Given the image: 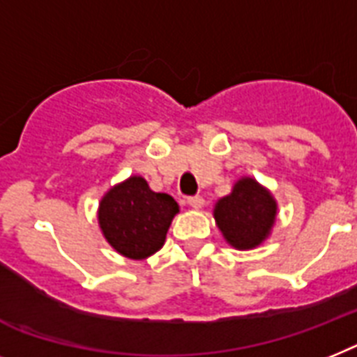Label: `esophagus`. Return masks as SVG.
<instances>
[{"label": "esophagus", "mask_w": 357, "mask_h": 357, "mask_svg": "<svg viewBox=\"0 0 357 357\" xmlns=\"http://www.w3.org/2000/svg\"><path fill=\"white\" fill-rule=\"evenodd\" d=\"M188 204H190L193 210H200V208L204 206V199H202V197H199V195L190 197V199H188Z\"/></svg>", "instance_id": "34e87169"}]
</instances>
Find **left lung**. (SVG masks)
<instances>
[{"instance_id":"8db88e82","label":"left lung","mask_w":357,"mask_h":357,"mask_svg":"<svg viewBox=\"0 0 357 357\" xmlns=\"http://www.w3.org/2000/svg\"><path fill=\"white\" fill-rule=\"evenodd\" d=\"M213 219L231 248L253 250L272 234L278 220V200L253 176H241L229 195L215 202Z\"/></svg>"}]
</instances>
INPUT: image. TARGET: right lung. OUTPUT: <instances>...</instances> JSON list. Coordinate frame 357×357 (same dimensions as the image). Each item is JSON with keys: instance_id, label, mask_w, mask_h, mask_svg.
Here are the masks:
<instances>
[{"instance_id": "obj_1", "label": "right lung", "mask_w": 357, "mask_h": 357, "mask_svg": "<svg viewBox=\"0 0 357 357\" xmlns=\"http://www.w3.org/2000/svg\"><path fill=\"white\" fill-rule=\"evenodd\" d=\"M178 211L172 195L157 193L144 176L131 175L104 193L98 204V226L114 252L142 261L164 246Z\"/></svg>"}]
</instances>
